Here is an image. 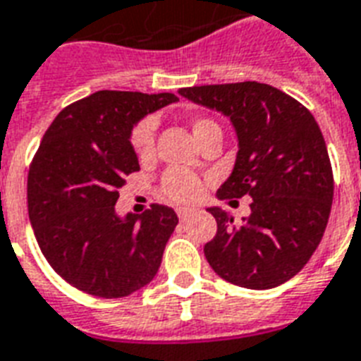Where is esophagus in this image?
Here are the masks:
<instances>
[{
    "instance_id": "1",
    "label": "esophagus",
    "mask_w": 361,
    "mask_h": 361,
    "mask_svg": "<svg viewBox=\"0 0 361 361\" xmlns=\"http://www.w3.org/2000/svg\"><path fill=\"white\" fill-rule=\"evenodd\" d=\"M177 215H178V219H180V221H190L192 216H194V211H190V209H178L177 211Z\"/></svg>"
}]
</instances>
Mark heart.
Segmentation results:
<instances>
[{
  "label": "heart",
  "instance_id": "obj_1",
  "mask_svg": "<svg viewBox=\"0 0 361 361\" xmlns=\"http://www.w3.org/2000/svg\"><path fill=\"white\" fill-rule=\"evenodd\" d=\"M211 126H216L215 121L207 118H194L190 121L192 133L196 140L207 131ZM131 148L139 159H148L154 154V142H156V119H140L131 131ZM159 190L165 200L173 203H192L196 202L202 194V180L192 171L171 167L164 173Z\"/></svg>",
  "mask_w": 361,
  "mask_h": 361
}]
</instances>
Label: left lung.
<instances>
[{
	"instance_id": "8db88e82",
	"label": "left lung",
	"mask_w": 361,
	"mask_h": 361,
	"mask_svg": "<svg viewBox=\"0 0 361 361\" xmlns=\"http://www.w3.org/2000/svg\"><path fill=\"white\" fill-rule=\"evenodd\" d=\"M178 93L228 116L238 133L234 171L216 196H251V215L242 224L219 207L209 209L216 234L203 247L207 262L222 280L245 289L291 280L318 249L331 213L333 169L314 116L259 81Z\"/></svg>"
}]
</instances>
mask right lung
Listing matches in <instances>:
<instances>
[{
	"mask_svg": "<svg viewBox=\"0 0 361 361\" xmlns=\"http://www.w3.org/2000/svg\"><path fill=\"white\" fill-rule=\"evenodd\" d=\"M173 93L97 91L53 119L28 171V216L37 245L62 280L100 299L148 286L178 224L152 203L119 219L114 205L127 175L139 171L129 142L142 116L175 102Z\"/></svg>",
	"mask_w": 361,
	"mask_h": 361,
	"instance_id": "right-lung-1",
	"label": "right lung"
}]
</instances>
